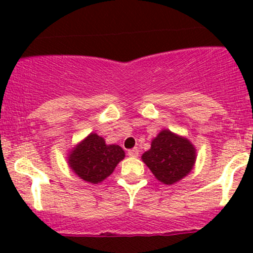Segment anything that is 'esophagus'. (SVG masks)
<instances>
[{"label": "esophagus", "mask_w": 253, "mask_h": 253, "mask_svg": "<svg viewBox=\"0 0 253 253\" xmlns=\"http://www.w3.org/2000/svg\"><path fill=\"white\" fill-rule=\"evenodd\" d=\"M139 154L138 148H132V149L128 150V155L129 157H137Z\"/></svg>", "instance_id": "1"}]
</instances>
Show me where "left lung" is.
I'll use <instances>...</instances> for the list:
<instances>
[{
  "mask_svg": "<svg viewBox=\"0 0 253 253\" xmlns=\"http://www.w3.org/2000/svg\"><path fill=\"white\" fill-rule=\"evenodd\" d=\"M142 160L160 182L172 185L193 169L196 148L185 137L163 129L152 141L150 149L142 155Z\"/></svg>",
  "mask_w": 253,
  "mask_h": 253,
  "instance_id": "8db88e82",
  "label": "left lung"
}]
</instances>
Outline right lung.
Masks as SVG:
<instances>
[{
	"mask_svg": "<svg viewBox=\"0 0 253 253\" xmlns=\"http://www.w3.org/2000/svg\"><path fill=\"white\" fill-rule=\"evenodd\" d=\"M124 158L125 152L120 145H108L103 137L90 133L73 148L68 165L86 182L99 183L112 174Z\"/></svg>",
	"mask_w": 253,
	"mask_h": 253,
	"instance_id": "add662e5",
	"label": "right lung"
}]
</instances>
